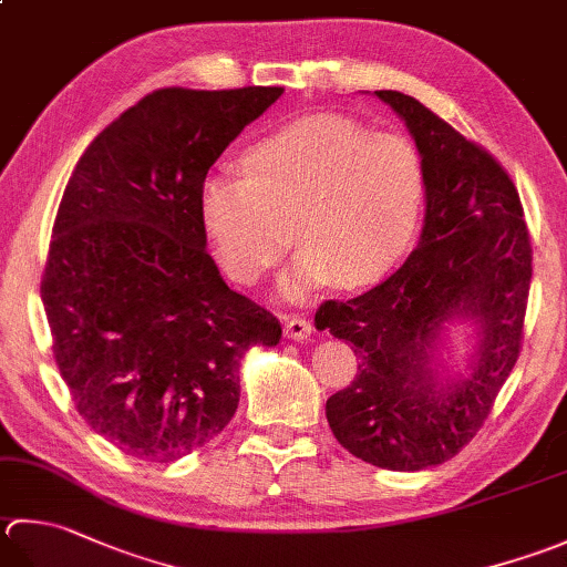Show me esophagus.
<instances>
[{"label": "esophagus", "instance_id": "esophagus-1", "mask_svg": "<svg viewBox=\"0 0 567 567\" xmlns=\"http://www.w3.org/2000/svg\"><path fill=\"white\" fill-rule=\"evenodd\" d=\"M315 324L305 317H287L285 321V337L292 339V341H305L312 337Z\"/></svg>", "mask_w": 567, "mask_h": 567}]
</instances>
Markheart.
Instances as JSON below:
<instances>
[{"label": "heart", "mask_w": 567, "mask_h": 567, "mask_svg": "<svg viewBox=\"0 0 567 567\" xmlns=\"http://www.w3.org/2000/svg\"><path fill=\"white\" fill-rule=\"evenodd\" d=\"M246 179L208 176L202 220L218 262L240 285L302 246L280 282L302 299L329 280L341 290L379 282L415 238L423 164L401 137L373 135L343 115L295 120L243 154Z\"/></svg>", "instance_id": "obj_1"}]
</instances>
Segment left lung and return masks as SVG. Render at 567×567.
<instances>
[{"label":"left lung","instance_id":"obj_1","mask_svg":"<svg viewBox=\"0 0 567 567\" xmlns=\"http://www.w3.org/2000/svg\"><path fill=\"white\" fill-rule=\"evenodd\" d=\"M405 122L425 176L417 248L385 282L329 299L317 329L349 341L359 373L327 401L353 457L393 472L452 460L480 432L516 365L530 287V240L508 174L415 97L373 93ZM473 327V349L447 364L446 331Z\"/></svg>","mask_w":567,"mask_h":567}]
</instances>
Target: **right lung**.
<instances>
[{
    "instance_id": "add662e5",
    "label": "right lung",
    "mask_w": 567,
    "mask_h": 567,
    "mask_svg": "<svg viewBox=\"0 0 567 567\" xmlns=\"http://www.w3.org/2000/svg\"><path fill=\"white\" fill-rule=\"evenodd\" d=\"M282 87L144 95L78 162L41 302L78 413L144 462H176L236 415L240 361L282 327L233 292L206 250L202 186Z\"/></svg>"
}]
</instances>
